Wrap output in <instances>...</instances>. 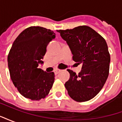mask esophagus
Here are the masks:
<instances>
[{
    "label": "esophagus",
    "instance_id": "1",
    "mask_svg": "<svg viewBox=\"0 0 122 122\" xmlns=\"http://www.w3.org/2000/svg\"><path fill=\"white\" fill-rule=\"evenodd\" d=\"M61 71V70H60V69H55V71H54V72H55V74H57L58 73H59Z\"/></svg>",
    "mask_w": 122,
    "mask_h": 122
}]
</instances>
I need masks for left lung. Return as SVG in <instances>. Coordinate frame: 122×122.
<instances>
[{
    "mask_svg": "<svg viewBox=\"0 0 122 122\" xmlns=\"http://www.w3.org/2000/svg\"><path fill=\"white\" fill-rule=\"evenodd\" d=\"M57 31L69 46L72 59L82 64L78 74L67 70L70 78L65 86L73 100L87 101L99 93L108 76L110 56L107 44L101 35L86 25Z\"/></svg>",
    "mask_w": 122,
    "mask_h": 122,
    "instance_id": "8db88e82",
    "label": "left lung"
}]
</instances>
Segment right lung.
Wrapping results in <instances>:
<instances>
[{
    "label": "right lung",
    "mask_w": 122,
    "mask_h": 122,
    "mask_svg": "<svg viewBox=\"0 0 122 122\" xmlns=\"http://www.w3.org/2000/svg\"><path fill=\"white\" fill-rule=\"evenodd\" d=\"M56 37L50 29L32 26L20 33L8 56L10 75L21 94L32 101L44 99L53 86L55 74L38 68L48 43Z\"/></svg>",
    "instance_id": "right-lung-1"
}]
</instances>
